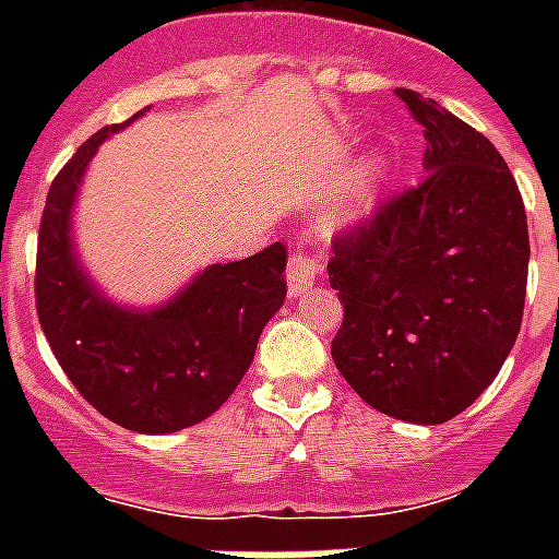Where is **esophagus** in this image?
Here are the masks:
<instances>
[{
	"mask_svg": "<svg viewBox=\"0 0 559 559\" xmlns=\"http://www.w3.org/2000/svg\"><path fill=\"white\" fill-rule=\"evenodd\" d=\"M316 270H319V266H316V261L310 258V254L296 252L293 258H289V263H287V293H289V298H298L307 287H313Z\"/></svg>",
	"mask_w": 559,
	"mask_h": 559,
	"instance_id": "esophagus-1",
	"label": "esophagus"
}]
</instances>
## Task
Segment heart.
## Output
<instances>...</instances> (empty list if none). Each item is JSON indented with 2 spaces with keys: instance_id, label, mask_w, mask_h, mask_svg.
<instances>
[{
  "instance_id": "heart-1",
  "label": "heart",
  "mask_w": 559,
  "mask_h": 559,
  "mask_svg": "<svg viewBox=\"0 0 559 559\" xmlns=\"http://www.w3.org/2000/svg\"><path fill=\"white\" fill-rule=\"evenodd\" d=\"M382 174H385V159L380 153L368 156L366 162H359L357 170L350 174L348 188L342 193L340 205L333 211L331 217V231H348L357 223L368 217V211L373 209V200H377V191H380Z\"/></svg>"
}]
</instances>
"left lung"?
I'll use <instances>...</instances> for the list:
<instances>
[{"instance_id":"8db88e82","label":"left lung","mask_w":559,"mask_h":559,"mask_svg":"<svg viewBox=\"0 0 559 559\" xmlns=\"http://www.w3.org/2000/svg\"><path fill=\"white\" fill-rule=\"evenodd\" d=\"M394 95L424 127L426 179L333 243L331 354L368 406L435 426L476 403L520 336L528 223L485 135L420 92Z\"/></svg>"}]
</instances>
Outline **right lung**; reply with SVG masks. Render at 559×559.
<instances>
[{
    "label": "right lung",
    "instance_id": "add662e5",
    "mask_svg": "<svg viewBox=\"0 0 559 559\" xmlns=\"http://www.w3.org/2000/svg\"><path fill=\"white\" fill-rule=\"evenodd\" d=\"M104 127L81 144L48 191L37 243V316L74 389L130 432L168 435L200 424L240 385L287 284L284 246L211 263L156 307L118 305L83 266L74 205L95 153L133 124Z\"/></svg>",
    "mask_w": 559,
    "mask_h": 559
}]
</instances>
